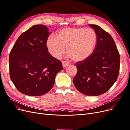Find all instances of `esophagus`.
Returning a JSON list of instances; mask_svg holds the SVG:
<instances>
[{
	"mask_svg": "<svg viewBox=\"0 0 130 130\" xmlns=\"http://www.w3.org/2000/svg\"><path fill=\"white\" fill-rule=\"evenodd\" d=\"M62 66L63 67H66L67 66H68L69 64V63L67 61H62Z\"/></svg>",
	"mask_w": 130,
	"mask_h": 130,
	"instance_id": "obj_1",
	"label": "esophagus"
}]
</instances>
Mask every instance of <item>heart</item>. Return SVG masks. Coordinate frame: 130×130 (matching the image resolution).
Masks as SVG:
<instances>
[{
  "instance_id": "b5f03b06",
  "label": "heart",
  "mask_w": 130,
  "mask_h": 130,
  "mask_svg": "<svg viewBox=\"0 0 130 130\" xmlns=\"http://www.w3.org/2000/svg\"><path fill=\"white\" fill-rule=\"evenodd\" d=\"M97 41L96 33L92 29L65 27L58 31L56 37H48L46 46L55 58L60 57L66 48L68 56L74 61L82 62L92 56Z\"/></svg>"
}]
</instances>
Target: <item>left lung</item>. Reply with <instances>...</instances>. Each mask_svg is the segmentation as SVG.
Wrapping results in <instances>:
<instances>
[{"label": "left lung", "mask_w": 130, "mask_h": 130, "mask_svg": "<svg viewBox=\"0 0 130 130\" xmlns=\"http://www.w3.org/2000/svg\"><path fill=\"white\" fill-rule=\"evenodd\" d=\"M98 36L95 50L87 60L77 62L73 78L76 89L86 95H101L111 88L118 77L120 55L112 37L99 26L89 24Z\"/></svg>", "instance_id": "1"}]
</instances>
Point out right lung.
<instances>
[{
	"label": "right lung",
	"mask_w": 130,
	"mask_h": 130,
	"mask_svg": "<svg viewBox=\"0 0 130 130\" xmlns=\"http://www.w3.org/2000/svg\"><path fill=\"white\" fill-rule=\"evenodd\" d=\"M46 26L35 25L22 33L9 55L11 80L21 93L40 96L52 89L62 63L48 52L46 40L50 32Z\"/></svg>",
	"instance_id": "right-lung-1"
}]
</instances>
